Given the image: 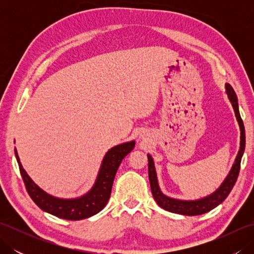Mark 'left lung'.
Instances as JSON below:
<instances>
[{
	"label": "left lung",
	"mask_w": 254,
	"mask_h": 254,
	"mask_svg": "<svg viewBox=\"0 0 254 254\" xmlns=\"http://www.w3.org/2000/svg\"><path fill=\"white\" fill-rule=\"evenodd\" d=\"M226 94H227L228 98L233 105L235 115L238 121L239 127H240V148L238 155H237L235 163L233 165V168L229 171L228 176L222 183L216 191L210 194L208 196H205L199 199H194V201H183V199H177L165 195V194L160 191V188L158 186L157 180V174H156L154 160L152 156L147 154L148 158V178L150 183V189H152V194L155 198V201L161 208H164L168 212L187 215V216H195V215H201L204 213H207L212 210L222 203L224 199L228 196L230 191L233 190L235 183L238 178L239 171H240V163L242 155L245 152L246 147V132H245V126L242 122V119L240 117L239 112V106H238V98L235 93L234 88L231 87L229 84H226Z\"/></svg>",
	"instance_id": "obj_1"
}]
</instances>
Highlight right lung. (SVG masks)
Instances as JSON below:
<instances>
[{"instance_id":"obj_1","label":"right lung","mask_w":254,"mask_h":254,"mask_svg":"<svg viewBox=\"0 0 254 254\" xmlns=\"http://www.w3.org/2000/svg\"><path fill=\"white\" fill-rule=\"evenodd\" d=\"M135 146V142L123 143L108 150L101 163L100 170L97 176L94 187L85 195L76 198H59L46 193L30 179L21 166L19 157L15 148V156L19 166L26 190L38 206L45 212L67 220H79L88 218L99 213L106 206L110 197L112 183L117 170L126 156L131 153Z\"/></svg>"}]
</instances>
